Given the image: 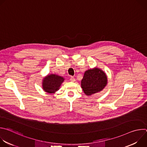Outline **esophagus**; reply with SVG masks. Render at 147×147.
<instances>
[{"label":"esophagus","mask_w":147,"mask_h":147,"mask_svg":"<svg viewBox=\"0 0 147 147\" xmlns=\"http://www.w3.org/2000/svg\"><path fill=\"white\" fill-rule=\"evenodd\" d=\"M70 81H71V82H74V81H76V79H75L74 77H71L70 78Z\"/></svg>","instance_id":"esophagus-1"}]
</instances>
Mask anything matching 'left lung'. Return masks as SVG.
Masks as SVG:
<instances>
[{
    "label": "left lung",
    "instance_id": "1",
    "mask_svg": "<svg viewBox=\"0 0 147 147\" xmlns=\"http://www.w3.org/2000/svg\"><path fill=\"white\" fill-rule=\"evenodd\" d=\"M107 81V76L104 71L95 67L85 71L81 86L85 94L90 96L103 90Z\"/></svg>",
    "mask_w": 147,
    "mask_h": 147
}]
</instances>
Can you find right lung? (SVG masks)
Returning <instances> with one entry per match:
<instances>
[{
    "instance_id": "obj_1",
    "label": "right lung",
    "mask_w": 147,
    "mask_h": 147,
    "mask_svg": "<svg viewBox=\"0 0 147 147\" xmlns=\"http://www.w3.org/2000/svg\"><path fill=\"white\" fill-rule=\"evenodd\" d=\"M63 77L55 74L47 76L42 81V88L49 94H54L59 90L61 83L64 81Z\"/></svg>"
}]
</instances>
